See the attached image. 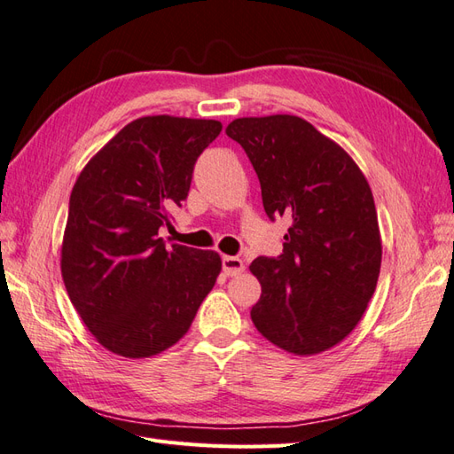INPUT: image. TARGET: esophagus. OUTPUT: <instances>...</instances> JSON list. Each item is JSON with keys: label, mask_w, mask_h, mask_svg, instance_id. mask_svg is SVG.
<instances>
[{"label": "esophagus", "mask_w": 454, "mask_h": 454, "mask_svg": "<svg viewBox=\"0 0 454 454\" xmlns=\"http://www.w3.org/2000/svg\"><path fill=\"white\" fill-rule=\"evenodd\" d=\"M221 264H223V274L225 276H237V274H240V271L245 270L243 260L237 258V256H223V260H221Z\"/></svg>", "instance_id": "obj_1"}]
</instances>
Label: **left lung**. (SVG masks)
I'll list each match as a JSON object with an SVG mask.
<instances>
[{"label": "left lung", "mask_w": 454, "mask_h": 454, "mask_svg": "<svg viewBox=\"0 0 454 454\" xmlns=\"http://www.w3.org/2000/svg\"><path fill=\"white\" fill-rule=\"evenodd\" d=\"M225 134L253 163L270 219L291 221L284 254L256 258V330L295 356L340 344L375 294L382 245L365 175L344 149L291 114L237 118Z\"/></svg>", "instance_id": "left-lung-1"}]
</instances>
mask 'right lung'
<instances>
[{
  "label": "right lung",
  "mask_w": 454,
  "mask_h": 454,
  "mask_svg": "<svg viewBox=\"0 0 454 454\" xmlns=\"http://www.w3.org/2000/svg\"><path fill=\"white\" fill-rule=\"evenodd\" d=\"M217 120L144 116L89 160L69 198L62 278L77 315L116 356L153 357L183 338L215 286L214 250L165 247L159 229L188 196Z\"/></svg>",
  "instance_id": "add662e5"
}]
</instances>
